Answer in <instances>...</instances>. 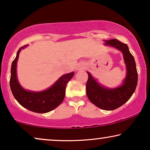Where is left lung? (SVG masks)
I'll list each match as a JSON object with an SVG mask.
<instances>
[{
  "label": "left lung",
  "mask_w": 150,
  "mask_h": 150,
  "mask_svg": "<svg viewBox=\"0 0 150 150\" xmlns=\"http://www.w3.org/2000/svg\"><path fill=\"white\" fill-rule=\"evenodd\" d=\"M105 45L114 47L121 50L124 55L126 66V76L123 85L115 89L102 87L88 72V80L86 85L87 96L94 105L101 109L112 110L120 107L131 98L136 89L138 81L136 63L127 44L116 39L105 40Z\"/></svg>",
  "instance_id": "1"
}]
</instances>
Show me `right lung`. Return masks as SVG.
<instances>
[{"mask_svg":"<svg viewBox=\"0 0 150 150\" xmlns=\"http://www.w3.org/2000/svg\"><path fill=\"white\" fill-rule=\"evenodd\" d=\"M28 45L20 48L16 57L11 64L10 87L16 100L20 105L26 109L38 113L50 112L63 101L65 95V87L67 83L70 81L74 73L71 72L62 76L56 81L52 87L45 91L34 92L26 91L18 83L16 74V66L20 50Z\"/></svg>","mask_w":150,"mask_h":150,"instance_id":"add662e5","label":"right lung"}]
</instances>
